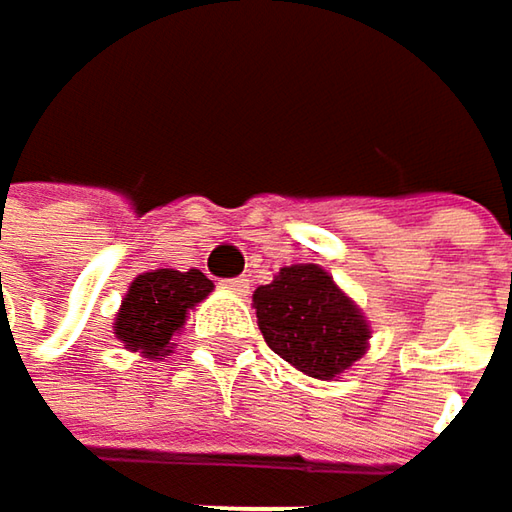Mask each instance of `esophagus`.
I'll list each match as a JSON object with an SVG mask.
<instances>
[{
    "label": "esophagus",
    "mask_w": 512,
    "mask_h": 512,
    "mask_svg": "<svg viewBox=\"0 0 512 512\" xmlns=\"http://www.w3.org/2000/svg\"><path fill=\"white\" fill-rule=\"evenodd\" d=\"M222 287L231 290V293H237V296H246L249 293V278H243V275L240 278H225Z\"/></svg>",
    "instance_id": "34e87169"
}]
</instances>
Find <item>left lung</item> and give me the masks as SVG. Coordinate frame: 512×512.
Here are the masks:
<instances>
[{
    "label": "left lung",
    "mask_w": 512,
    "mask_h": 512,
    "mask_svg": "<svg viewBox=\"0 0 512 512\" xmlns=\"http://www.w3.org/2000/svg\"><path fill=\"white\" fill-rule=\"evenodd\" d=\"M255 308L269 350L308 376L332 379L367 350V320L317 263L284 266L257 287Z\"/></svg>",
    "instance_id": "8db88e82"
}]
</instances>
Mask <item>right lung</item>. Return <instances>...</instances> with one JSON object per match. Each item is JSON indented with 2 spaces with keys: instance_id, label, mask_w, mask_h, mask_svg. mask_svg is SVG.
<instances>
[{
  "instance_id": "right-lung-1",
  "label": "right lung",
  "mask_w": 512,
  "mask_h": 512,
  "mask_svg": "<svg viewBox=\"0 0 512 512\" xmlns=\"http://www.w3.org/2000/svg\"><path fill=\"white\" fill-rule=\"evenodd\" d=\"M210 290L213 281L198 269H154L139 275L115 317L118 341L145 358L168 356L171 338L183 329L186 311Z\"/></svg>"
}]
</instances>
